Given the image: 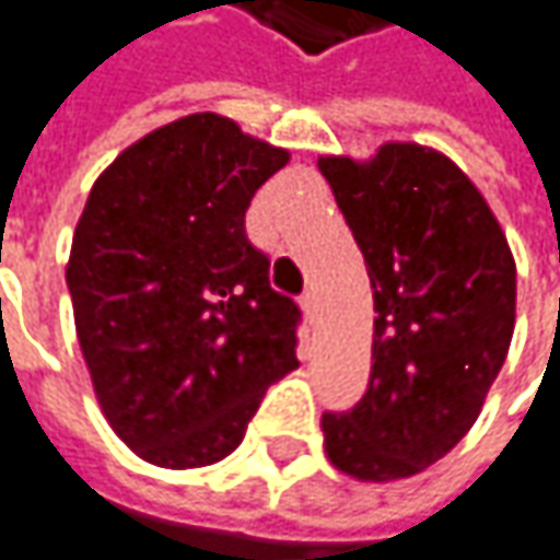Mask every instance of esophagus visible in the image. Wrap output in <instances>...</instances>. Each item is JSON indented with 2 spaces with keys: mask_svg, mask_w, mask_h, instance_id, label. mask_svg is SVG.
<instances>
[{
  "mask_svg": "<svg viewBox=\"0 0 560 560\" xmlns=\"http://www.w3.org/2000/svg\"><path fill=\"white\" fill-rule=\"evenodd\" d=\"M302 308H305L308 322H318V293L315 290H308V293L302 295Z\"/></svg>",
  "mask_w": 560,
  "mask_h": 560,
  "instance_id": "1",
  "label": "esophagus"
}]
</instances>
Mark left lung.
I'll use <instances>...</instances> for the list:
<instances>
[{
	"mask_svg": "<svg viewBox=\"0 0 560 560\" xmlns=\"http://www.w3.org/2000/svg\"><path fill=\"white\" fill-rule=\"evenodd\" d=\"M318 170L377 312L369 390L350 412H324V451L352 479H409L479 419L514 337L517 265L479 188L432 148L390 141Z\"/></svg>",
	"mask_w": 560,
	"mask_h": 560,
	"instance_id": "8db88e82",
	"label": "left lung"
}]
</instances>
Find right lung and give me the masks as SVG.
Segmentation results:
<instances>
[{"instance_id": "1", "label": "right lung", "mask_w": 560, "mask_h": 560, "mask_svg": "<svg viewBox=\"0 0 560 560\" xmlns=\"http://www.w3.org/2000/svg\"><path fill=\"white\" fill-rule=\"evenodd\" d=\"M283 148L217 113L156 128L100 176L71 238L74 330L113 432L166 469L233 454L293 372L299 305L245 236Z\"/></svg>"}]
</instances>
